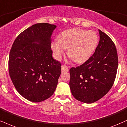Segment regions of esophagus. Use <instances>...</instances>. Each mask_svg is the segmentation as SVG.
<instances>
[{"label":"esophagus","mask_w":127,"mask_h":127,"mask_svg":"<svg viewBox=\"0 0 127 127\" xmlns=\"http://www.w3.org/2000/svg\"><path fill=\"white\" fill-rule=\"evenodd\" d=\"M68 71V68L66 65L64 64L62 65V72L64 73V72H67Z\"/></svg>","instance_id":"esophagus-1"}]
</instances>
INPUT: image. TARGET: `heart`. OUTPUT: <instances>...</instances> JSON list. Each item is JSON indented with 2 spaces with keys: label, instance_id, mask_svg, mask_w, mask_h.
Masks as SVG:
<instances>
[{
  "label": "heart",
  "instance_id": "b5f03b06",
  "mask_svg": "<svg viewBox=\"0 0 127 127\" xmlns=\"http://www.w3.org/2000/svg\"><path fill=\"white\" fill-rule=\"evenodd\" d=\"M98 41L96 32L76 28L64 31L60 33L58 42H53L51 48L57 59H60L64 52V48H68V56L73 60L83 63L92 56Z\"/></svg>",
  "mask_w": 127,
  "mask_h": 127
}]
</instances>
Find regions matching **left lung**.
<instances>
[{
  "mask_svg": "<svg viewBox=\"0 0 127 127\" xmlns=\"http://www.w3.org/2000/svg\"><path fill=\"white\" fill-rule=\"evenodd\" d=\"M100 41L94 54L83 64L70 69V88L74 98L86 103L103 97L113 86L118 59L112 39L99 30Z\"/></svg>",
  "mask_w": 127,
  "mask_h": 127,
  "instance_id": "obj_1",
  "label": "left lung"
}]
</instances>
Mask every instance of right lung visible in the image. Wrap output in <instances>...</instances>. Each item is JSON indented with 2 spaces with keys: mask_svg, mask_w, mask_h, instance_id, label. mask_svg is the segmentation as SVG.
Returning a JSON list of instances; mask_svg holds the SVG:
<instances>
[{
  "mask_svg": "<svg viewBox=\"0 0 127 127\" xmlns=\"http://www.w3.org/2000/svg\"><path fill=\"white\" fill-rule=\"evenodd\" d=\"M55 25L31 26L15 39L9 58V72L16 89L31 102L51 97L61 74V63L52 57L51 36Z\"/></svg>",
  "mask_w": 127,
  "mask_h": 127,
  "instance_id": "1",
  "label": "right lung"
}]
</instances>
